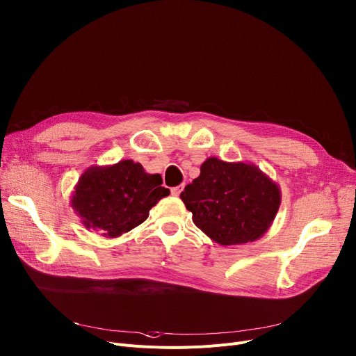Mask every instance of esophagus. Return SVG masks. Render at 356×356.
I'll use <instances>...</instances> for the list:
<instances>
[{"label": "esophagus", "mask_w": 356, "mask_h": 356, "mask_svg": "<svg viewBox=\"0 0 356 356\" xmlns=\"http://www.w3.org/2000/svg\"><path fill=\"white\" fill-rule=\"evenodd\" d=\"M181 190H183V184H180V186H177V187H173L170 191H172V196H180V193H181Z\"/></svg>", "instance_id": "34e87169"}]
</instances>
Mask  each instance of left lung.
Segmentation results:
<instances>
[{
	"instance_id": "1",
	"label": "left lung",
	"mask_w": 356,
	"mask_h": 356,
	"mask_svg": "<svg viewBox=\"0 0 356 356\" xmlns=\"http://www.w3.org/2000/svg\"><path fill=\"white\" fill-rule=\"evenodd\" d=\"M180 199L193 222L220 245L261 238L278 213L280 186L254 163L207 157Z\"/></svg>"
}]
</instances>
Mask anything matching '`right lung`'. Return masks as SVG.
I'll return each instance as SVG.
<instances>
[{
	"label": "right lung",
	"mask_w": 356,
	"mask_h": 356,
	"mask_svg": "<svg viewBox=\"0 0 356 356\" xmlns=\"http://www.w3.org/2000/svg\"><path fill=\"white\" fill-rule=\"evenodd\" d=\"M169 195L160 175L146 173L140 163L124 159L86 169L74 187L71 206L86 229L115 238L138 227Z\"/></svg>",
	"instance_id": "add662e5"
}]
</instances>
